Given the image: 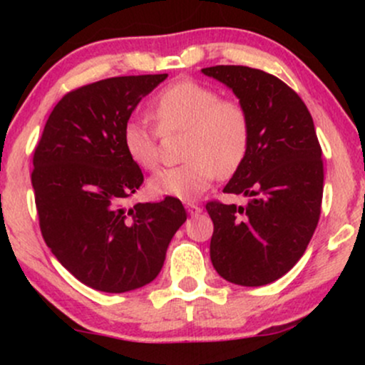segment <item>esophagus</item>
<instances>
[{"mask_svg":"<svg viewBox=\"0 0 365 365\" xmlns=\"http://www.w3.org/2000/svg\"><path fill=\"white\" fill-rule=\"evenodd\" d=\"M185 209H187V212L190 216H194V215H199L200 211H202V209H200V206H197V204H194V202H187L185 204Z\"/></svg>","mask_w":365,"mask_h":365,"instance_id":"1","label":"esophagus"}]
</instances>
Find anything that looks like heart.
I'll list each match as a JSON object with an SVG mask.
<instances>
[{"label":"heart","instance_id":"heart-1","mask_svg":"<svg viewBox=\"0 0 365 365\" xmlns=\"http://www.w3.org/2000/svg\"><path fill=\"white\" fill-rule=\"evenodd\" d=\"M154 120L163 133L185 132L183 165L158 171L149 180L150 194L197 199L215 177L240 168L250 144V120L240 103L221 99L215 89L195 81L170 83L154 99ZM123 145L133 163L154 170L159 163V132L142 120H128Z\"/></svg>","mask_w":365,"mask_h":365}]
</instances>
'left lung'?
Listing matches in <instances>:
<instances>
[{"label":"left lung","instance_id":"obj_1","mask_svg":"<svg viewBox=\"0 0 365 365\" xmlns=\"http://www.w3.org/2000/svg\"><path fill=\"white\" fill-rule=\"evenodd\" d=\"M225 83L245 108L250 144L223 192L247 206L207 202L215 223L211 262L242 287L273 283L295 266L321 215V145L307 106L287 83L262 70L217 65L200 70Z\"/></svg>","mask_w":365,"mask_h":365}]
</instances>
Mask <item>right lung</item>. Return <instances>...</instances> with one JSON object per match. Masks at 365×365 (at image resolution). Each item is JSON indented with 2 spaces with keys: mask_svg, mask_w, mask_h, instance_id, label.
I'll return each mask as SVG.
<instances>
[{
  "mask_svg": "<svg viewBox=\"0 0 365 365\" xmlns=\"http://www.w3.org/2000/svg\"><path fill=\"white\" fill-rule=\"evenodd\" d=\"M168 73L99 81L63 96L34 153L41 232L54 257L94 290L123 293L153 282L187 212L175 197L121 206L144 182L123 127Z\"/></svg>",
  "mask_w": 365,
  "mask_h": 365,
  "instance_id": "add662e5",
  "label": "right lung"
}]
</instances>
